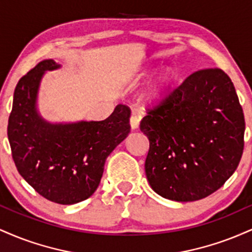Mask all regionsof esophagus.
I'll return each instance as SVG.
<instances>
[{
  "mask_svg": "<svg viewBox=\"0 0 252 252\" xmlns=\"http://www.w3.org/2000/svg\"><path fill=\"white\" fill-rule=\"evenodd\" d=\"M140 120H141L140 115H135V114L131 115V117H130V126H131V129H137L138 128Z\"/></svg>",
  "mask_w": 252,
  "mask_h": 252,
  "instance_id": "34e87169",
  "label": "esophagus"
}]
</instances>
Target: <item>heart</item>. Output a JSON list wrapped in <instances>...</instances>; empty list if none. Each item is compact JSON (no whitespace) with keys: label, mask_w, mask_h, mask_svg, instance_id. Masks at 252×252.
Masks as SVG:
<instances>
[{"label":"heart","mask_w":252,"mask_h":252,"mask_svg":"<svg viewBox=\"0 0 252 252\" xmlns=\"http://www.w3.org/2000/svg\"><path fill=\"white\" fill-rule=\"evenodd\" d=\"M172 79H173V74L170 73L169 71L164 72L162 76L158 78V88H164V86H166V85H168V84L170 83V80H172Z\"/></svg>","instance_id":"b5f03b06"}]
</instances>
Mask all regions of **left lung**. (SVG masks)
<instances>
[{
	"label": "left lung",
	"mask_w": 252,
	"mask_h": 252,
	"mask_svg": "<svg viewBox=\"0 0 252 252\" xmlns=\"http://www.w3.org/2000/svg\"><path fill=\"white\" fill-rule=\"evenodd\" d=\"M146 175L158 194L195 201L219 189L238 167L245 121L230 77L220 68L190 73L147 108Z\"/></svg>",
	"instance_id": "8db88e82"
}]
</instances>
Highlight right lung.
Masks as SVG:
<instances>
[{
  "label": "right lung",
  "mask_w": 252,
  "mask_h": 252,
  "mask_svg": "<svg viewBox=\"0 0 252 252\" xmlns=\"http://www.w3.org/2000/svg\"><path fill=\"white\" fill-rule=\"evenodd\" d=\"M57 67L43 60L19 80L7 131L22 178L47 200L72 205L97 189L106 158L130 132V109L120 104L100 122L46 123L36 114V92L43 72Z\"/></svg>",
  "instance_id": "right-lung-1"
}]
</instances>
